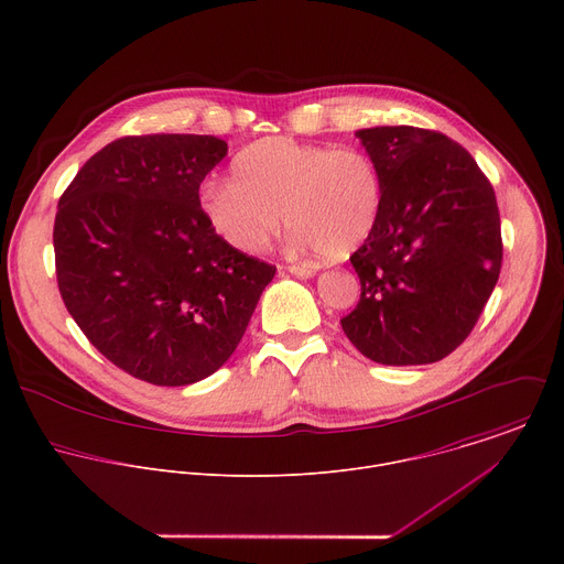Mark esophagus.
I'll return each instance as SVG.
<instances>
[{"label": "esophagus", "mask_w": 564, "mask_h": 564, "mask_svg": "<svg viewBox=\"0 0 564 564\" xmlns=\"http://www.w3.org/2000/svg\"><path fill=\"white\" fill-rule=\"evenodd\" d=\"M288 270L294 274V276H312L316 270H318V265L316 263H310V261H303V263H292V265H288Z\"/></svg>", "instance_id": "esophagus-1"}]
</instances>
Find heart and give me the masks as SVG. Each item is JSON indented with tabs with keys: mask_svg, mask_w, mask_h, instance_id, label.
Here are the masks:
<instances>
[{
	"mask_svg": "<svg viewBox=\"0 0 564 564\" xmlns=\"http://www.w3.org/2000/svg\"><path fill=\"white\" fill-rule=\"evenodd\" d=\"M200 209L225 243L243 254L268 248L281 209L296 246L346 257L377 225L381 176L361 149L263 138L236 153L229 181L203 185Z\"/></svg>",
	"mask_w": 564,
	"mask_h": 564,
	"instance_id": "heart-1",
	"label": "heart"
}]
</instances>
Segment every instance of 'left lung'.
Segmentation results:
<instances>
[{
  "label": "left lung",
  "mask_w": 564,
  "mask_h": 564,
  "mask_svg": "<svg viewBox=\"0 0 564 564\" xmlns=\"http://www.w3.org/2000/svg\"><path fill=\"white\" fill-rule=\"evenodd\" d=\"M357 135L379 167L381 209L350 257L361 296L341 328L377 364H435L470 335L500 276L494 185L440 131L375 127Z\"/></svg>",
  "instance_id": "8db88e82"
}]
</instances>
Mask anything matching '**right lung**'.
<instances>
[{
  "instance_id": "add662e5",
  "label": "right lung",
  "mask_w": 564,
  "mask_h": 564,
  "mask_svg": "<svg viewBox=\"0 0 564 564\" xmlns=\"http://www.w3.org/2000/svg\"><path fill=\"white\" fill-rule=\"evenodd\" d=\"M227 153L214 135H124L64 189L53 225L62 301L113 366L153 386L216 372L276 268L234 250L200 209Z\"/></svg>"
}]
</instances>
